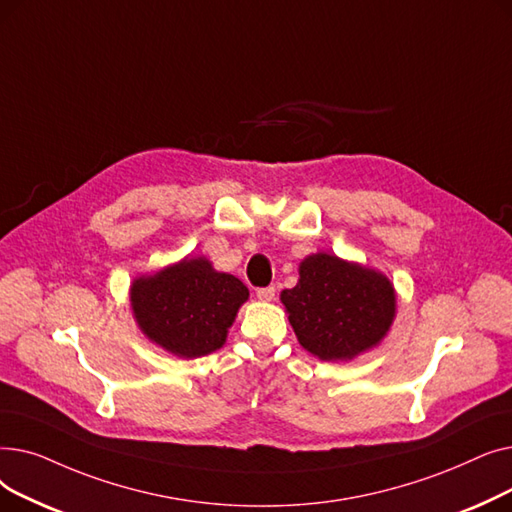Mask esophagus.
Segmentation results:
<instances>
[{"instance_id":"34e87169","label":"esophagus","mask_w":512,"mask_h":512,"mask_svg":"<svg viewBox=\"0 0 512 512\" xmlns=\"http://www.w3.org/2000/svg\"><path fill=\"white\" fill-rule=\"evenodd\" d=\"M256 298L262 300V302H271L275 298V287L269 285V287H260L256 289Z\"/></svg>"}]
</instances>
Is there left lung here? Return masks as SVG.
I'll return each mask as SVG.
<instances>
[{"instance_id":"left-lung-1","label":"left lung","mask_w":512,"mask_h":512,"mask_svg":"<svg viewBox=\"0 0 512 512\" xmlns=\"http://www.w3.org/2000/svg\"><path fill=\"white\" fill-rule=\"evenodd\" d=\"M281 302L300 346L321 360L375 348L396 316V291L383 273L327 252L300 262V279Z\"/></svg>"}]
</instances>
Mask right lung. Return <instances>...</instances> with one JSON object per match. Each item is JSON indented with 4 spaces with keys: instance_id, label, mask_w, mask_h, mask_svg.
I'll list each match as a JSON object with an SVG mask.
<instances>
[{
    "instance_id": "obj_1",
    "label": "right lung",
    "mask_w": 512,
    "mask_h": 512,
    "mask_svg": "<svg viewBox=\"0 0 512 512\" xmlns=\"http://www.w3.org/2000/svg\"><path fill=\"white\" fill-rule=\"evenodd\" d=\"M250 291L218 273L206 258H183L131 283V308L143 335L179 358L223 348L239 306Z\"/></svg>"
}]
</instances>
